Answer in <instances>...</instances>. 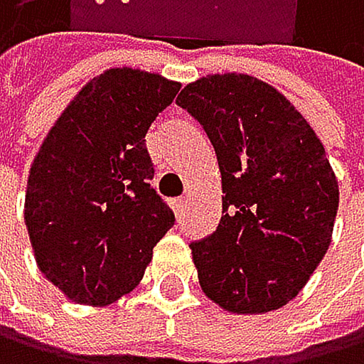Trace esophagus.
Returning a JSON list of instances; mask_svg holds the SVG:
<instances>
[{
    "mask_svg": "<svg viewBox=\"0 0 364 364\" xmlns=\"http://www.w3.org/2000/svg\"><path fill=\"white\" fill-rule=\"evenodd\" d=\"M172 208H174L176 217H183L186 208H188V199H174V201H172Z\"/></svg>",
    "mask_w": 364,
    "mask_h": 364,
    "instance_id": "esophagus-1",
    "label": "esophagus"
}]
</instances>
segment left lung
<instances>
[{
    "instance_id": "1",
    "label": "left lung",
    "mask_w": 364,
    "mask_h": 364,
    "mask_svg": "<svg viewBox=\"0 0 364 364\" xmlns=\"http://www.w3.org/2000/svg\"><path fill=\"white\" fill-rule=\"evenodd\" d=\"M176 102L197 118L221 170V221L190 244L203 293L228 314L282 309L329 250L338 178L314 127L248 73H210Z\"/></svg>"
}]
</instances>
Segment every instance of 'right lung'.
I'll use <instances>...</instances> for the list:
<instances>
[{
    "label": "right lung",
    "mask_w": 364,
    "mask_h": 364,
    "mask_svg": "<svg viewBox=\"0 0 364 364\" xmlns=\"http://www.w3.org/2000/svg\"><path fill=\"white\" fill-rule=\"evenodd\" d=\"M181 82L114 67L77 91L35 156L24 221L38 268L75 304L134 291L174 213L149 186L145 134Z\"/></svg>",
    "instance_id": "add662e5"
}]
</instances>
